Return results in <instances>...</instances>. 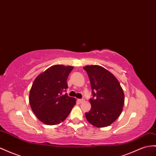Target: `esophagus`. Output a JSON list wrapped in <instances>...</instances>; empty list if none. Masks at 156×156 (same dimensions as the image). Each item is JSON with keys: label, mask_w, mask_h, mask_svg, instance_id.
Returning <instances> with one entry per match:
<instances>
[{"label": "esophagus", "mask_w": 156, "mask_h": 156, "mask_svg": "<svg viewBox=\"0 0 156 156\" xmlns=\"http://www.w3.org/2000/svg\"><path fill=\"white\" fill-rule=\"evenodd\" d=\"M78 101L80 103H82V102H84V101H85V100H84V99H78Z\"/></svg>", "instance_id": "obj_1"}]
</instances>
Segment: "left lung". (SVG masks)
<instances>
[{"mask_svg": "<svg viewBox=\"0 0 156 156\" xmlns=\"http://www.w3.org/2000/svg\"><path fill=\"white\" fill-rule=\"evenodd\" d=\"M90 79L92 98L91 109L85 113L90 124L106 127L113 123L121 113L125 95L118 80L103 67L94 65L84 67Z\"/></svg>", "mask_w": 156, "mask_h": 156, "instance_id": "obj_1", "label": "left lung"}]
</instances>
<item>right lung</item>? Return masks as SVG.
<instances>
[{
  "instance_id": "1",
  "label": "right lung",
  "mask_w": 156,
  "mask_h": 156,
  "mask_svg": "<svg viewBox=\"0 0 156 156\" xmlns=\"http://www.w3.org/2000/svg\"><path fill=\"white\" fill-rule=\"evenodd\" d=\"M73 66L54 65L39 74L29 92L32 111L41 122L54 125L64 121L69 115L76 100L63 92L68 88L67 79Z\"/></svg>"
}]
</instances>
